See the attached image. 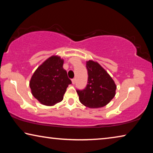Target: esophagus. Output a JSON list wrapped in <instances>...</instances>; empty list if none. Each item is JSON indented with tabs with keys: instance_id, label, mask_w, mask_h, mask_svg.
Here are the masks:
<instances>
[{
	"instance_id": "esophagus-1",
	"label": "esophagus",
	"mask_w": 153,
	"mask_h": 153,
	"mask_svg": "<svg viewBox=\"0 0 153 153\" xmlns=\"http://www.w3.org/2000/svg\"><path fill=\"white\" fill-rule=\"evenodd\" d=\"M71 82H72V84H75V83H76V79H73L71 80Z\"/></svg>"
}]
</instances>
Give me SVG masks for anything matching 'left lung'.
Segmentation results:
<instances>
[{"mask_svg":"<svg viewBox=\"0 0 153 153\" xmlns=\"http://www.w3.org/2000/svg\"><path fill=\"white\" fill-rule=\"evenodd\" d=\"M88 84L83 90H77L82 105L91 108L103 107L116 94V84L107 71L97 61H86Z\"/></svg>","mask_w":153,"mask_h":153,"instance_id":"1","label":"left lung"}]
</instances>
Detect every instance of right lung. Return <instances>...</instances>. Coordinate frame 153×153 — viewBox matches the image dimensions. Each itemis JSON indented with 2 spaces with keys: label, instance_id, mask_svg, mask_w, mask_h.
I'll return each mask as SVG.
<instances>
[{
  "label": "right lung",
  "instance_id": "1",
  "mask_svg": "<svg viewBox=\"0 0 153 153\" xmlns=\"http://www.w3.org/2000/svg\"><path fill=\"white\" fill-rule=\"evenodd\" d=\"M63 63L61 56H51L36 69L31 77V92L42 105L53 106L62 101L67 88L71 84L63 67Z\"/></svg>",
  "mask_w": 153,
  "mask_h": 153
}]
</instances>
